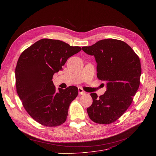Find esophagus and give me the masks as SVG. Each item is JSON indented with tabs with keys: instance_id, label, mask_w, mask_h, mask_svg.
<instances>
[{
	"instance_id": "34e87169",
	"label": "esophagus",
	"mask_w": 156,
	"mask_h": 156,
	"mask_svg": "<svg viewBox=\"0 0 156 156\" xmlns=\"http://www.w3.org/2000/svg\"><path fill=\"white\" fill-rule=\"evenodd\" d=\"M78 93L80 95H85L86 94V92L83 90V88H78Z\"/></svg>"
}]
</instances>
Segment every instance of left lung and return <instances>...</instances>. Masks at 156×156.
<instances>
[{
  "mask_svg": "<svg viewBox=\"0 0 156 156\" xmlns=\"http://www.w3.org/2000/svg\"><path fill=\"white\" fill-rule=\"evenodd\" d=\"M82 50L94 55L98 79L107 83V90L98 97L90 94L93 102L87 108L88 116L98 124L108 125L118 119L133 102L140 83L139 57L126 43L108 38L99 40Z\"/></svg>",
  "mask_w": 156,
  "mask_h": 156,
  "instance_id": "1",
  "label": "left lung"
}]
</instances>
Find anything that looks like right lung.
Here are the masks:
<instances>
[{
  "instance_id": "right-lung-1",
  "label": "right lung",
  "mask_w": 156,
  "mask_h": 156,
  "mask_svg": "<svg viewBox=\"0 0 156 156\" xmlns=\"http://www.w3.org/2000/svg\"><path fill=\"white\" fill-rule=\"evenodd\" d=\"M81 50L59 40L41 39L20 55L15 69L16 91L29 115L40 125L59 126L66 120L76 87L57 91L52 78L68 59Z\"/></svg>"
}]
</instances>
